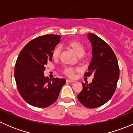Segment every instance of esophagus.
Listing matches in <instances>:
<instances>
[{
  "label": "esophagus",
  "instance_id": "34e87169",
  "mask_svg": "<svg viewBox=\"0 0 133 133\" xmlns=\"http://www.w3.org/2000/svg\"><path fill=\"white\" fill-rule=\"evenodd\" d=\"M66 81L68 82H69V83H73V82H74V80H69V79H67L66 80Z\"/></svg>",
  "mask_w": 133,
  "mask_h": 133
}]
</instances>
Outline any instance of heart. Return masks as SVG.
I'll use <instances>...</instances> for the list:
<instances>
[{
    "mask_svg": "<svg viewBox=\"0 0 133 133\" xmlns=\"http://www.w3.org/2000/svg\"><path fill=\"white\" fill-rule=\"evenodd\" d=\"M68 45L73 50V51L79 57L84 55L85 51V48L84 44L78 41H72L69 42ZM60 49L57 47L54 49L53 51V57L54 58H58L60 56ZM76 69L73 68H67L64 70V73L69 76H73Z\"/></svg>",
    "mask_w": 133,
    "mask_h": 133,
    "instance_id": "b5f03b06",
    "label": "heart"
}]
</instances>
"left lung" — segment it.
Segmentation results:
<instances>
[{
  "label": "left lung",
  "mask_w": 133,
  "mask_h": 133,
  "mask_svg": "<svg viewBox=\"0 0 133 133\" xmlns=\"http://www.w3.org/2000/svg\"><path fill=\"white\" fill-rule=\"evenodd\" d=\"M92 45V59L85 76L93 75L91 84L82 83L77 95L79 102L88 108H96L111 99L116 88L120 70L116 55L111 47L92 33L88 35Z\"/></svg>",
  "instance_id": "8db88e82"
}]
</instances>
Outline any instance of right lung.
<instances>
[{
	"label": "right lung",
	"mask_w": 133,
	"mask_h": 133,
	"mask_svg": "<svg viewBox=\"0 0 133 133\" xmlns=\"http://www.w3.org/2000/svg\"><path fill=\"white\" fill-rule=\"evenodd\" d=\"M61 37L45 35L32 40L21 50L15 66V78L22 98L37 108H47L57 100L65 79L44 76L45 65Z\"/></svg>",
	"instance_id": "obj_1"
}]
</instances>
